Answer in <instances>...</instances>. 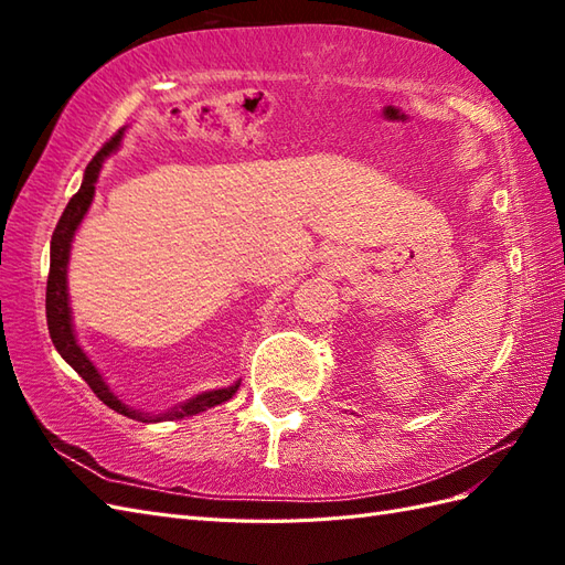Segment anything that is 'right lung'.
I'll return each mask as SVG.
<instances>
[{
	"label": "right lung",
	"mask_w": 565,
	"mask_h": 565,
	"mask_svg": "<svg viewBox=\"0 0 565 565\" xmlns=\"http://www.w3.org/2000/svg\"><path fill=\"white\" fill-rule=\"evenodd\" d=\"M122 134L125 129H119L113 139L100 148L94 160L84 169V179L79 191L67 202V207L58 221V226L54 231V237H51V264H49V280H46V324H49V334L51 341H54L56 351L61 353L63 361L71 365L79 377L92 386L96 396L104 401L108 407H113L115 413L125 415L136 422H167V419H183L198 413H204L218 403H224L233 398V393L241 386V380L233 382L231 386H221L212 391H202L198 396L188 398L174 407H167L162 413H143V409H134L125 405L115 396V391L108 386L104 380V374L98 372V367L89 361V355L84 353L79 347V341L75 337V324H73V309H71V295H67V264H71V249L75 233L82 226L84 216H87L94 193H96V181L100 169H104V162L113 156V152L122 143Z\"/></svg>",
	"instance_id": "right-lung-1"
}]
</instances>
